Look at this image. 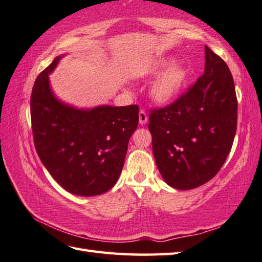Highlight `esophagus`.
<instances>
[{"instance_id": "esophagus-1", "label": "esophagus", "mask_w": 262, "mask_h": 262, "mask_svg": "<svg viewBox=\"0 0 262 262\" xmlns=\"http://www.w3.org/2000/svg\"><path fill=\"white\" fill-rule=\"evenodd\" d=\"M138 117H140V124L141 125H145L147 121V115L144 110H141L140 114H138Z\"/></svg>"}]
</instances>
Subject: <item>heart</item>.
I'll return each instance as SVG.
<instances>
[{
	"mask_svg": "<svg viewBox=\"0 0 262 262\" xmlns=\"http://www.w3.org/2000/svg\"><path fill=\"white\" fill-rule=\"evenodd\" d=\"M170 60H165L158 63L151 70V75L160 74L170 63ZM187 80V70L181 64H172L163 73L151 89V97L158 103H168L181 93Z\"/></svg>",
	"mask_w": 262,
	"mask_h": 262,
	"instance_id": "b5f03b06",
	"label": "heart"
}]
</instances>
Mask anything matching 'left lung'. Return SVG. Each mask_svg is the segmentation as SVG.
I'll use <instances>...</instances> for the list:
<instances>
[{"label": "left lung", "mask_w": 262, "mask_h": 262, "mask_svg": "<svg viewBox=\"0 0 262 262\" xmlns=\"http://www.w3.org/2000/svg\"><path fill=\"white\" fill-rule=\"evenodd\" d=\"M202 76L171 104L153 109V156L168 185L191 189L217 175L232 150L237 99L226 62L206 45Z\"/></svg>", "instance_id": "8db88e82"}]
</instances>
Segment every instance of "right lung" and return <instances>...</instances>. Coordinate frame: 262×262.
Returning a JSON list of instances; mask_svg holds the SVG:
<instances>
[{"label": "right lung", "mask_w": 262, "mask_h": 262, "mask_svg": "<svg viewBox=\"0 0 262 262\" xmlns=\"http://www.w3.org/2000/svg\"><path fill=\"white\" fill-rule=\"evenodd\" d=\"M56 56L35 80L30 118L35 148L45 168L66 191L94 196L114 187L138 125V105H102L79 110L54 96L49 74Z\"/></svg>", "instance_id": "1"}]
</instances>
